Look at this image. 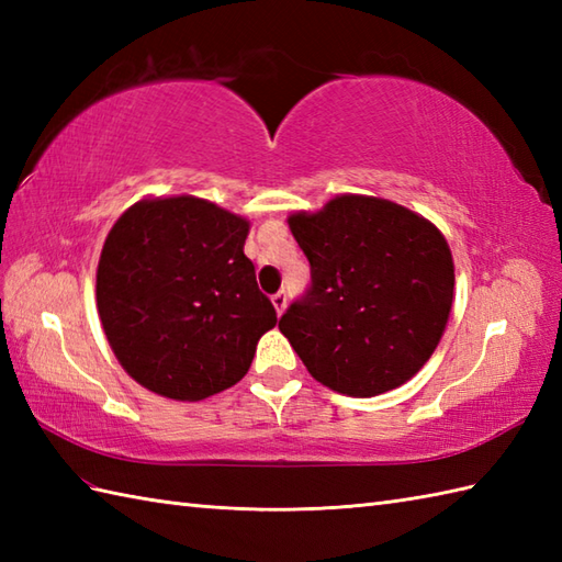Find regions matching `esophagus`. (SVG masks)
Wrapping results in <instances>:
<instances>
[{
	"label": "esophagus",
	"mask_w": 562,
	"mask_h": 562,
	"mask_svg": "<svg viewBox=\"0 0 562 562\" xmlns=\"http://www.w3.org/2000/svg\"><path fill=\"white\" fill-rule=\"evenodd\" d=\"M272 306H274V312H278V316H282L284 308H288V294L284 292L272 294Z\"/></svg>",
	"instance_id": "esophagus-1"
}]
</instances>
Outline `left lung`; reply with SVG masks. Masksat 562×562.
<instances>
[{
    "instance_id": "1",
    "label": "left lung",
    "mask_w": 562,
    "mask_h": 562,
    "mask_svg": "<svg viewBox=\"0 0 562 562\" xmlns=\"http://www.w3.org/2000/svg\"><path fill=\"white\" fill-rule=\"evenodd\" d=\"M312 290L280 318L282 336L321 384L355 398L398 389L432 357L453 302L445 234L374 195H336L292 212Z\"/></svg>"
}]
</instances>
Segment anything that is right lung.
I'll return each mask as SVG.
<instances>
[{
  "instance_id": "right-lung-1",
  "label": "right lung",
  "mask_w": 562,
  "mask_h": 562,
  "mask_svg": "<svg viewBox=\"0 0 562 562\" xmlns=\"http://www.w3.org/2000/svg\"><path fill=\"white\" fill-rule=\"evenodd\" d=\"M250 222L195 195L142 198L105 244L97 308L113 355L139 386L202 401L234 386L278 324L244 254Z\"/></svg>"
}]
</instances>
